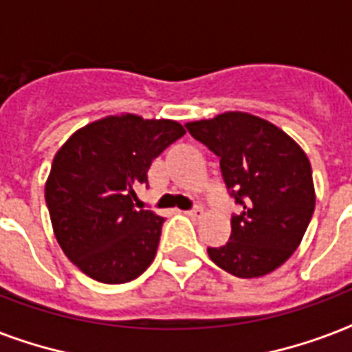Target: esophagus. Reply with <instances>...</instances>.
Here are the masks:
<instances>
[{"instance_id": "obj_1", "label": "esophagus", "mask_w": 352, "mask_h": 352, "mask_svg": "<svg viewBox=\"0 0 352 352\" xmlns=\"http://www.w3.org/2000/svg\"><path fill=\"white\" fill-rule=\"evenodd\" d=\"M185 214H187V217H190V219H195V220H198V219H201V217H204V209H201V207H195V209H190V211H185Z\"/></svg>"}]
</instances>
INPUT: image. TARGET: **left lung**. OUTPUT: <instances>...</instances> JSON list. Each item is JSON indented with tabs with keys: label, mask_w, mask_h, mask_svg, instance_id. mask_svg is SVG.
<instances>
[{
	"label": "left lung",
	"mask_w": 352,
	"mask_h": 352,
	"mask_svg": "<svg viewBox=\"0 0 352 352\" xmlns=\"http://www.w3.org/2000/svg\"><path fill=\"white\" fill-rule=\"evenodd\" d=\"M220 157L236 204L226 246L207 248L217 266L242 279L274 272L303 241L316 207L312 168L305 151L274 122L248 111H224L185 124Z\"/></svg>",
	"instance_id": "obj_1"
}]
</instances>
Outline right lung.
<instances>
[{"label":"right lung","instance_id":"right-lung-1","mask_svg":"<svg viewBox=\"0 0 352 352\" xmlns=\"http://www.w3.org/2000/svg\"><path fill=\"white\" fill-rule=\"evenodd\" d=\"M185 128L173 119L117 113L73 132L54 154L45 204L56 242L82 274L121 285L156 257L163 217L135 209L138 184Z\"/></svg>","mask_w":352,"mask_h":352}]
</instances>
